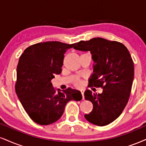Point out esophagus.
<instances>
[{"mask_svg":"<svg viewBox=\"0 0 146 146\" xmlns=\"http://www.w3.org/2000/svg\"><path fill=\"white\" fill-rule=\"evenodd\" d=\"M81 94H82V99H84V91L83 90H81Z\"/></svg>","mask_w":146,"mask_h":146,"instance_id":"34e87169","label":"esophagus"}]
</instances>
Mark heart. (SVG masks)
<instances>
[{
  "mask_svg": "<svg viewBox=\"0 0 146 146\" xmlns=\"http://www.w3.org/2000/svg\"><path fill=\"white\" fill-rule=\"evenodd\" d=\"M81 84H82V83H81L80 81H79V80L76 81V82H75V85L77 86H80Z\"/></svg>",
  "mask_w": 146,
  "mask_h": 146,
  "instance_id": "b5f03b06",
  "label": "heart"
}]
</instances>
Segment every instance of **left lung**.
I'll use <instances>...</instances> for the list:
<instances>
[{"label":"left lung","instance_id":"8db88e82","mask_svg":"<svg viewBox=\"0 0 146 146\" xmlns=\"http://www.w3.org/2000/svg\"><path fill=\"white\" fill-rule=\"evenodd\" d=\"M73 48L92 54L96 64L88 86L103 88L101 94L85 91V99L92 103L93 109L84 117L95 125H108L120 116L129 101L134 78L131 54L122 43L101 37L80 41Z\"/></svg>","mask_w":146,"mask_h":146}]
</instances>
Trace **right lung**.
<instances>
[{"instance_id": "obj_1", "label": "right lung", "mask_w": 146, "mask_h": 146, "mask_svg": "<svg viewBox=\"0 0 146 146\" xmlns=\"http://www.w3.org/2000/svg\"><path fill=\"white\" fill-rule=\"evenodd\" d=\"M75 43L47 41L32 45L21 55L17 66L15 92L35 122L49 125L60 118L70 101H80V91L68 88L58 92L51 80L60 74L65 52Z\"/></svg>"}]
</instances>
